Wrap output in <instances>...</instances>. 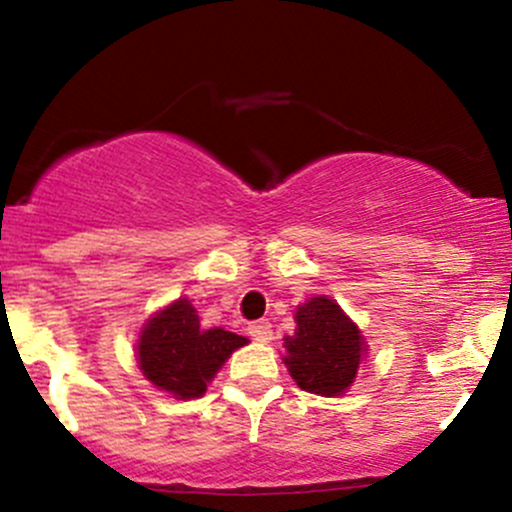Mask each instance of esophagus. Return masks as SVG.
I'll return each instance as SVG.
<instances>
[{"mask_svg": "<svg viewBox=\"0 0 512 512\" xmlns=\"http://www.w3.org/2000/svg\"><path fill=\"white\" fill-rule=\"evenodd\" d=\"M248 334L255 339V342H269L274 332H272V325H269L267 320H257L248 327Z\"/></svg>", "mask_w": 512, "mask_h": 512, "instance_id": "1", "label": "esophagus"}]
</instances>
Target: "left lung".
Returning a JSON list of instances; mask_svg holds the SVG:
<instances>
[{"instance_id":"left-lung-1","label":"left lung","mask_w":512,"mask_h":512,"mask_svg":"<svg viewBox=\"0 0 512 512\" xmlns=\"http://www.w3.org/2000/svg\"><path fill=\"white\" fill-rule=\"evenodd\" d=\"M298 330L284 339L291 378L305 392L342 395L354 383L363 344L361 332L327 296H315L296 310Z\"/></svg>"}]
</instances>
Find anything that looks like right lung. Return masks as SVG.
I'll return each instance as SVG.
<instances>
[{"mask_svg":"<svg viewBox=\"0 0 512 512\" xmlns=\"http://www.w3.org/2000/svg\"><path fill=\"white\" fill-rule=\"evenodd\" d=\"M248 339L226 330H202L190 301H175L151 317L139 339V368L161 390L180 399L202 397L228 356Z\"/></svg>","mask_w":512,"mask_h":512,"instance_id":"add662e5","label":"right lung"}]
</instances>
